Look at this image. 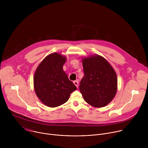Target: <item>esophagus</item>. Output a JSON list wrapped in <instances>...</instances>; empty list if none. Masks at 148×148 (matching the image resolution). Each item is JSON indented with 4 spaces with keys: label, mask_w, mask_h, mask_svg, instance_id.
<instances>
[{
    "label": "esophagus",
    "mask_w": 148,
    "mask_h": 148,
    "mask_svg": "<svg viewBox=\"0 0 148 148\" xmlns=\"http://www.w3.org/2000/svg\"><path fill=\"white\" fill-rule=\"evenodd\" d=\"M73 82H74V85L78 88V81H74Z\"/></svg>",
    "instance_id": "34e87169"
}]
</instances>
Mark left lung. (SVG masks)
<instances>
[{
    "label": "left lung",
    "instance_id": "8db88e82",
    "mask_svg": "<svg viewBox=\"0 0 148 148\" xmlns=\"http://www.w3.org/2000/svg\"><path fill=\"white\" fill-rule=\"evenodd\" d=\"M84 75L79 86L84 99L95 107H103L115 97L117 76L108 61L99 55L82 60Z\"/></svg>",
    "mask_w": 148,
    "mask_h": 148
}]
</instances>
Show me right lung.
<instances>
[{
	"instance_id": "right-lung-1",
	"label": "right lung",
	"mask_w": 148,
	"mask_h": 148,
	"mask_svg": "<svg viewBox=\"0 0 148 148\" xmlns=\"http://www.w3.org/2000/svg\"><path fill=\"white\" fill-rule=\"evenodd\" d=\"M66 57L54 53L48 55L37 67L34 75V88L38 99L54 108L66 102L76 86L63 70Z\"/></svg>"
}]
</instances>
